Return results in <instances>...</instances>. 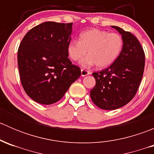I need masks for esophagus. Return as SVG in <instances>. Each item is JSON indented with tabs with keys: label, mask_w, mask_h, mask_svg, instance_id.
<instances>
[{
	"label": "esophagus",
	"mask_w": 154,
	"mask_h": 154,
	"mask_svg": "<svg viewBox=\"0 0 154 154\" xmlns=\"http://www.w3.org/2000/svg\"><path fill=\"white\" fill-rule=\"evenodd\" d=\"M91 74V72H89L88 71H86V70L81 69V76L82 77H85V76L88 75V74Z\"/></svg>",
	"instance_id": "obj_1"
}]
</instances>
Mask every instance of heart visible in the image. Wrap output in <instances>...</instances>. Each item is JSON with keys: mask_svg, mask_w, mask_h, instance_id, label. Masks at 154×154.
I'll use <instances>...</instances> for the list:
<instances>
[{"mask_svg": "<svg viewBox=\"0 0 154 154\" xmlns=\"http://www.w3.org/2000/svg\"><path fill=\"white\" fill-rule=\"evenodd\" d=\"M124 41L122 35L116 32L97 28L87 29L81 32L79 41L72 40L68 45V54L73 61H79L83 68L96 65L103 68L111 66L120 56Z\"/></svg>", "mask_w": 154, "mask_h": 154, "instance_id": "b5f03b06", "label": "heart"}]
</instances>
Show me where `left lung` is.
I'll return each mask as SVG.
<instances>
[{
    "mask_svg": "<svg viewBox=\"0 0 154 154\" xmlns=\"http://www.w3.org/2000/svg\"><path fill=\"white\" fill-rule=\"evenodd\" d=\"M122 35L123 48L119 58L109 68L94 72L95 86L90 91L93 103L105 110H114L128 103L136 94L143 76L144 53L131 32L112 26Z\"/></svg>",
    "mask_w": 154,
    "mask_h": 154,
    "instance_id": "obj_1",
    "label": "left lung"
}]
</instances>
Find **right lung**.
Listing matches in <instances>:
<instances>
[{
  "label": "right lung",
  "mask_w": 154,
  "mask_h": 154,
  "mask_svg": "<svg viewBox=\"0 0 154 154\" xmlns=\"http://www.w3.org/2000/svg\"><path fill=\"white\" fill-rule=\"evenodd\" d=\"M73 23L46 21L24 35L18 51L21 84L34 101L50 105L60 100L80 77V68L68 59Z\"/></svg>",
  "instance_id": "add662e5"
}]
</instances>
